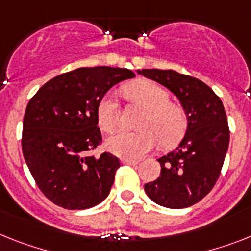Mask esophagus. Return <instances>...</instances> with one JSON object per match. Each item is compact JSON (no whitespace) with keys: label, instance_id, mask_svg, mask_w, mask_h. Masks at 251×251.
<instances>
[{"label":"esophagus","instance_id":"34e87169","mask_svg":"<svg viewBox=\"0 0 251 251\" xmlns=\"http://www.w3.org/2000/svg\"><path fill=\"white\" fill-rule=\"evenodd\" d=\"M122 163H124V165L135 166V165H138L139 162L136 161V159H127V158H124V159H122Z\"/></svg>","mask_w":251,"mask_h":251}]
</instances>
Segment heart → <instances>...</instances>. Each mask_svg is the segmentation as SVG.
I'll return each instance as SVG.
<instances>
[{
    "label": "heart",
    "mask_w": 251,
    "mask_h": 251,
    "mask_svg": "<svg viewBox=\"0 0 251 251\" xmlns=\"http://www.w3.org/2000/svg\"><path fill=\"white\" fill-rule=\"evenodd\" d=\"M131 102L144 109L135 131H120L107 142L112 153L125 158H139L159 143L172 147L181 140L187 129V115L177 103L170 102V93L151 80H138L124 88ZM98 122L106 132L116 131L120 126L121 108L112 94L100 100L97 109Z\"/></svg>",
    "instance_id": "obj_1"
}]
</instances>
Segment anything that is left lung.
Masks as SVG:
<instances>
[{"label":"left lung","mask_w":251,"mask_h":251,"mask_svg":"<svg viewBox=\"0 0 251 251\" xmlns=\"http://www.w3.org/2000/svg\"><path fill=\"white\" fill-rule=\"evenodd\" d=\"M138 73L171 90L187 115L186 135L177 148L158 159L161 176L145 184L144 190L162 207H190L209 194L221 175L229 143L223 103L197 77L157 69Z\"/></svg>","instance_id":"1"}]
</instances>
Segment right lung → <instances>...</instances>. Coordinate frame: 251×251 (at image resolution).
Listing matches in <instances>:
<instances>
[{"mask_svg":"<svg viewBox=\"0 0 251 251\" xmlns=\"http://www.w3.org/2000/svg\"><path fill=\"white\" fill-rule=\"evenodd\" d=\"M129 69L80 67L61 74L31 97L23 121L22 148L44 197L65 209H86L108 197L120 159L104 151L97 109L115 84L131 79Z\"/></svg>","mask_w":251,"mask_h":251,"instance_id":"add662e5","label":"right lung"}]
</instances>
